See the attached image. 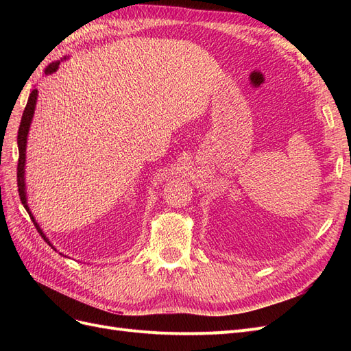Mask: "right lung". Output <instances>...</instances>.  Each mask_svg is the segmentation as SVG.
Wrapping results in <instances>:
<instances>
[{
  "label": "right lung",
  "mask_w": 351,
  "mask_h": 351,
  "mask_svg": "<svg viewBox=\"0 0 351 351\" xmlns=\"http://www.w3.org/2000/svg\"><path fill=\"white\" fill-rule=\"evenodd\" d=\"M69 57L64 56L61 60L58 61H54L51 62V64L45 69V74L48 76V74H52L56 73L58 70V66L61 61L67 60ZM36 101H38V89L35 88L34 90L30 92L29 95V99H27V104H26V108L23 111V115H22V121H20V127H19V134H17V146H19V165H17V186H19V195H20V199H22V204L23 206L26 208L29 217L32 218V221H34V224L38 230L39 234L44 237V240L49 244V246L52 249H56L54 246H52L49 239L47 237V234L44 231H42L40 226L36 222L34 214H32V210L27 205V195H26V182H25V169H26V146H27V136H29V130H30V124H32V119H34V114H35V108H36ZM57 250V249H56ZM61 254V253H60ZM64 256V254H62Z\"/></svg>",
  "instance_id": "right-lung-1"
}]
</instances>
